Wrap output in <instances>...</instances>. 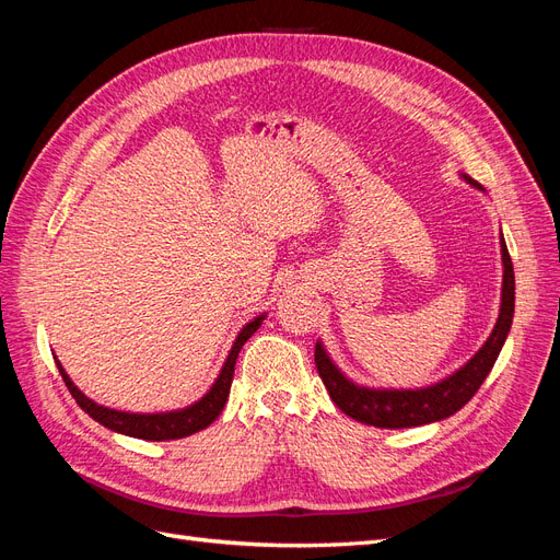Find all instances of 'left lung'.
<instances>
[{
    "mask_svg": "<svg viewBox=\"0 0 560 560\" xmlns=\"http://www.w3.org/2000/svg\"><path fill=\"white\" fill-rule=\"evenodd\" d=\"M465 179L471 186H479L477 179L465 175ZM481 189V186H479ZM502 264H504V278H502V308L498 325L493 334L488 336L483 348L474 354V358L453 376L446 381L430 385L425 389H369L350 383L341 371H338L329 354L322 348V343L315 346V366L317 374L325 383L331 401L341 409L346 416L364 422V425L374 428H416L428 425V422L442 420L460 411L463 406L477 395V389L486 381V376L493 369L498 354L502 350V343L506 334L512 329L514 317V266L512 257L506 252L504 238H502Z\"/></svg>",
    "mask_w": 560,
    "mask_h": 560,
    "instance_id": "8db88e82",
    "label": "left lung"
}]
</instances>
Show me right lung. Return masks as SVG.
I'll return each instance as SVG.
<instances>
[{
    "instance_id": "add662e5",
    "label": "right lung",
    "mask_w": 560,
    "mask_h": 560,
    "mask_svg": "<svg viewBox=\"0 0 560 560\" xmlns=\"http://www.w3.org/2000/svg\"><path fill=\"white\" fill-rule=\"evenodd\" d=\"M261 317L252 319L249 325L243 327V331L235 338V343L229 352V358L224 362L222 374H219L217 383L212 385L210 393L202 397L200 401H196L189 409L182 411H173V413H154V416H140V413H124V411H114V409H105V406L95 404L93 399H89L81 389L70 381V376L65 374V369L58 364L60 376L70 389V395L77 399V404L86 411L93 420H97L100 425H105L114 432H121L135 439H147V442H171V439H182L196 434L200 430H206L208 425L219 418L222 409L226 406L229 393H231V381H233V371H235V360H238V352L245 346L247 338L259 329ZM58 362V360H56Z\"/></svg>"
}]
</instances>
